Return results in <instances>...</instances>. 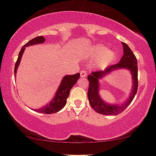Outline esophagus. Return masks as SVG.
<instances>
[{
  "instance_id": "34e87169",
  "label": "esophagus",
  "mask_w": 156,
  "mask_h": 156,
  "mask_svg": "<svg viewBox=\"0 0 156 156\" xmlns=\"http://www.w3.org/2000/svg\"><path fill=\"white\" fill-rule=\"evenodd\" d=\"M80 76H81V77H86V76H87L86 71H81Z\"/></svg>"
}]
</instances>
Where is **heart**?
<instances>
[{"label":"heart","instance_id":"obj_1","mask_svg":"<svg viewBox=\"0 0 156 156\" xmlns=\"http://www.w3.org/2000/svg\"><path fill=\"white\" fill-rule=\"evenodd\" d=\"M90 56L91 58H97L95 62V66L100 69H102L115 60L116 54L113 50L107 49L104 45L98 44L92 47L90 52Z\"/></svg>","mask_w":156,"mask_h":156}]
</instances>
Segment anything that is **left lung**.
Returning a JSON list of instances; mask_svg holds the SVG:
<instances>
[{
    "mask_svg": "<svg viewBox=\"0 0 156 156\" xmlns=\"http://www.w3.org/2000/svg\"><path fill=\"white\" fill-rule=\"evenodd\" d=\"M124 55L117 64L109 66L104 71L93 72L87 76L89 81V88L87 97L91 107L95 112L105 115H117L122 112L130 105L134 98L138 90V66L137 59L133 51L126 44L122 42ZM120 69H128L130 72L133 79V89L130 95L126 102L122 105H112L105 102L99 95V80L114 70Z\"/></svg>",
    "mask_w": 156,
    "mask_h": 156,
    "instance_id": "left-lung-1",
    "label": "left lung"
}]
</instances>
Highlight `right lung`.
I'll list each match as a JSON object with an SVG mask.
<instances>
[{
	"mask_svg": "<svg viewBox=\"0 0 156 156\" xmlns=\"http://www.w3.org/2000/svg\"><path fill=\"white\" fill-rule=\"evenodd\" d=\"M44 37L43 36H39L31 39V40L28 41L27 44H25L22 47L19 53L18 58H17L16 63H15L14 73H17V69L19 66L20 63L22 56H23L25 47H28V46L37 44L44 43ZM79 78H80V73H79L74 74V75L65 76L62 80H61L60 85H59L58 89H57L55 95H54L53 99L44 107L37 109H35L34 110L39 113L53 114L62 109L64 107L66 104L67 98H69L70 91H71L72 87H73V85L77 82Z\"/></svg>",
	"mask_w": 156,
	"mask_h": 156,
	"instance_id": "obj_1",
	"label": "right lung"
}]
</instances>
